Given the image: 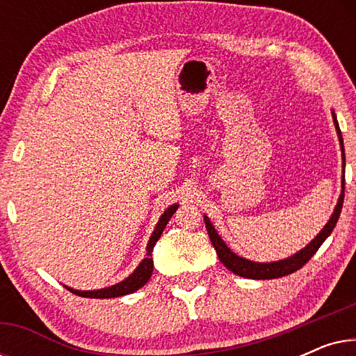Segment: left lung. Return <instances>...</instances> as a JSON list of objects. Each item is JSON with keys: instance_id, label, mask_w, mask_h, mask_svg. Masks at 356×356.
<instances>
[{"instance_id": "8db88e82", "label": "left lung", "mask_w": 356, "mask_h": 356, "mask_svg": "<svg viewBox=\"0 0 356 356\" xmlns=\"http://www.w3.org/2000/svg\"><path fill=\"white\" fill-rule=\"evenodd\" d=\"M332 118H334V124H335V131H337L339 136V143H340V149H342V162H343V168H345V150H343V139H342V133H340L339 123H337V116L332 111ZM343 191H345V170H343V177H342V193H340V197L337 201V206L334 209V213L330 216L329 222L325 223L323 230L319 232V235L314 238L309 245H306V248L296 252V254L286 257V259L282 261H275V262H254L250 259H245V257L238 256L233 252L230 248L225 245V241L218 236V233L216 232V228L211 223V220L204 216V222H206V228L209 233V238H211L213 248H216L218 259L223 266L227 267L228 270H232L233 274L240 275V277H246V279H254V280H269V279H279V277L293 274L295 270H298L303 267L306 262H308L311 257L316 254V251L319 250V246L323 245L330 233H332L335 223L339 220L340 212H342V206H343Z\"/></svg>"}]
</instances>
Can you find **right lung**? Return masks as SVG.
I'll list each match as a JSON object with an SVG mask.
<instances>
[{
	"label": "right lung",
	"mask_w": 356,
	"mask_h": 356,
	"mask_svg": "<svg viewBox=\"0 0 356 356\" xmlns=\"http://www.w3.org/2000/svg\"><path fill=\"white\" fill-rule=\"evenodd\" d=\"M177 209H178V204H173V206H170L167 211L162 213V217H160L157 227H155L152 236H150V240L147 243V252H145V257L140 261V264L136 267V270L133 272V274H131L129 277H126L123 282H120V284H115L111 286H106V289L90 290V291L74 290V289H70V286H66V289L70 290L71 293H74L77 296H84V298H116V296H124V295L134 293L136 290H139L140 286H144L145 284H147V280L150 279V275H152V270H154L152 250H154L155 243L159 241L160 235L163 233V228L167 227L168 220L172 218L173 213L177 212Z\"/></svg>",
	"instance_id": "1"
}]
</instances>
